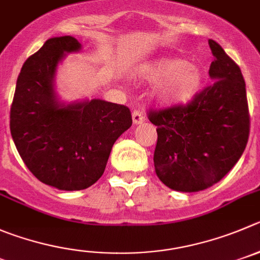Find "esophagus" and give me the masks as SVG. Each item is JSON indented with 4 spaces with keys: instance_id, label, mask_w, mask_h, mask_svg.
<instances>
[{
    "instance_id": "34e87169",
    "label": "esophagus",
    "mask_w": 260,
    "mask_h": 260,
    "mask_svg": "<svg viewBox=\"0 0 260 260\" xmlns=\"http://www.w3.org/2000/svg\"><path fill=\"white\" fill-rule=\"evenodd\" d=\"M132 118H133V123H135V124H140V123H142L145 120L144 114H142L140 110H133Z\"/></svg>"
}]
</instances>
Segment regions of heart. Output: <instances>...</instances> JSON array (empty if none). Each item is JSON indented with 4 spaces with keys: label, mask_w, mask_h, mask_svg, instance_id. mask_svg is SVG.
I'll return each instance as SVG.
<instances>
[{
    "label": "heart",
    "mask_w": 260,
    "mask_h": 260,
    "mask_svg": "<svg viewBox=\"0 0 260 260\" xmlns=\"http://www.w3.org/2000/svg\"><path fill=\"white\" fill-rule=\"evenodd\" d=\"M142 77L157 84L156 96L168 105L187 104L200 92L203 74L195 65L181 59H160L142 69Z\"/></svg>",
    "instance_id": "heart-1"
}]
</instances>
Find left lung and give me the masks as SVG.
Instances as JSON below:
<instances>
[{
	"instance_id": "left-lung-1",
	"label": "left lung",
	"mask_w": 260,
	"mask_h": 260,
	"mask_svg": "<svg viewBox=\"0 0 260 260\" xmlns=\"http://www.w3.org/2000/svg\"><path fill=\"white\" fill-rule=\"evenodd\" d=\"M209 47L214 82L190 103L147 111L156 125L157 177L182 192L205 190L220 181L241 157L250 132L241 69L215 41L209 40Z\"/></svg>"
}]
</instances>
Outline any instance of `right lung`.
<instances>
[{"label": "right lung", "instance_id": "1", "mask_svg": "<svg viewBox=\"0 0 260 260\" xmlns=\"http://www.w3.org/2000/svg\"><path fill=\"white\" fill-rule=\"evenodd\" d=\"M79 48L70 36L46 41L24 62L10 109V131L26 168L46 185L65 191L93 185L114 142L132 125L124 105L91 100L60 106L55 100L57 62Z\"/></svg>", "mask_w": 260, "mask_h": 260}]
</instances>
